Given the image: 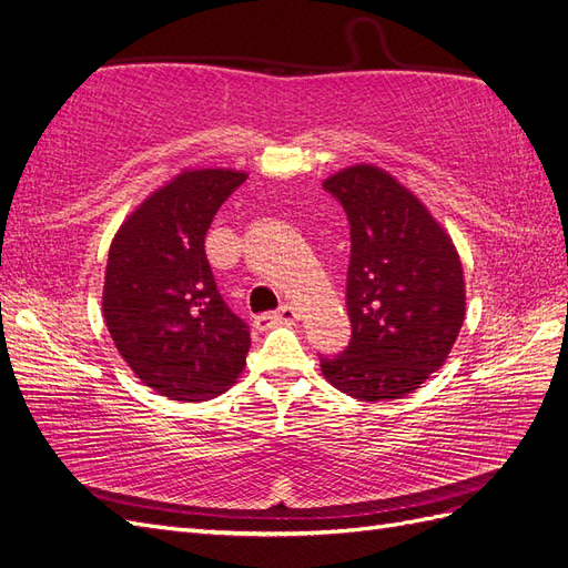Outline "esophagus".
Returning a JSON list of instances; mask_svg holds the SVG:
<instances>
[{
    "instance_id": "esophagus-1",
    "label": "esophagus",
    "mask_w": 568,
    "mask_h": 568,
    "mask_svg": "<svg viewBox=\"0 0 568 568\" xmlns=\"http://www.w3.org/2000/svg\"><path fill=\"white\" fill-rule=\"evenodd\" d=\"M298 320V311L294 305H282L277 313H270V315H257L255 317V326L257 329H270L274 324H294Z\"/></svg>"
}]
</instances>
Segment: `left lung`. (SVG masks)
Here are the masks:
<instances>
[{"instance_id":"obj_1","label":"left lung","mask_w":568,"mask_h":568,"mask_svg":"<svg viewBox=\"0 0 568 568\" xmlns=\"http://www.w3.org/2000/svg\"><path fill=\"white\" fill-rule=\"evenodd\" d=\"M351 222L346 305L353 336L320 357L324 379L365 403L405 398L448 359L467 313L459 253L432 211L384 168L322 182Z\"/></svg>"}]
</instances>
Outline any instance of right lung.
<instances>
[{
    "label": "right lung",
    "mask_w": 568,
    "mask_h": 568,
    "mask_svg": "<svg viewBox=\"0 0 568 568\" xmlns=\"http://www.w3.org/2000/svg\"><path fill=\"white\" fill-rule=\"evenodd\" d=\"M248 175L186 168L151 192L115 232L101 311L120 357L170 400L225 393L244 372L251 334L215 286L205 232Z\"/></svg>",
    "instance_id": "1"
}]
</instances>
